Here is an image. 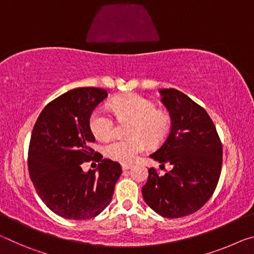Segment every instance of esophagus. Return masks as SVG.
Returning a JSON list of instances; mask_svg holds the SVG:
<instances>
[{"label": "esophagus", "mask_w": 254, "mask_h": 254, "mask_svg": "<svg viewBox=\"0 0 254 254\" xmlns=\"http://www.w3.org/2000/svg\"><path fill=\"white\" fill-rule=\"evenodd\" d=\"M132 168V165H122V169L123 170H128Z\"/></svg>", "instance_id": "obj_1"}]
</instances>
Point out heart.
Listing matches in <instances>:
<instances>
[{"mask_svg": "<svg viewBox=\"0 0 254 254\" xmlns=\"http://www.w3.org/2000/svg\"><path fill=\"white\" fill-rule=\"evenodd\" d=\"M111 109L120 122H132L131 139H119L105 147L106 157L118 162L131 163L147 148L148 143H161L168 135L171 118L168 112L157 110L152 101L136 94L115 98ZM89 128L96 139L109 140L115 133V122L104 107H97L89 118Z\"/></svg>", "mask_w": 254, "mask_h": 254, "instance_id": "heart-1", "label": "heart"}]
</instances>
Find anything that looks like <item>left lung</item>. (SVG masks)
Wrapping results in <instances>:
<instances>
[{
    "label": "left lung",
    "mask_w": 254,
    "mask_h": 254,
    "mask_svg": "<svg viewBox=\"0 0 254 254\" xmlns=\"http://www.w3.org/2000/svg\"><path fill=\"white\" fill-rule=\"evenodd\" d=\"M159 92L169 111L171 127L150 157L173 169L160 176L150 168L142 196L159 215L179 218L197 212L212 197L221 176L222 142L203 107L175 88Z\"/></svg>",
    "instance_id": "obj_1"
}]
</instances>
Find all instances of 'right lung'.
Listing matches in <instances>:
<instances>
[{
    "instance_id": "obj_1",
    "label": "right lung",
    "mask_w": 254,
    "mask_h": 254,
    "mask_svg": "<svg viewBox=\"0 0 254 254\" xmlns=\"http://www.w3.org/2000/svg\"><path fill=\"white\" fill-rule=\"evenodd\" d=\"M106 97L102 88L71 89L48 103L33 127L30 178L47 207L68 220H91L103 212L122 174L119 162L92 148L89 118ZM91 160L100 162L98 173H84L80 165Z\"/></svg>"
}]
</instances>
